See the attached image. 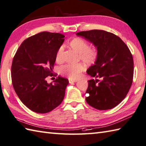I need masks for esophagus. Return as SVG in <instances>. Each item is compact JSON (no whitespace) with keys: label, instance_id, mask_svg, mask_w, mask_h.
Here are the masks:
<instances>
[{"label":"esophagus","instance_id":"obj_1","mask_svg":"<svg viewBox=\"0 0 146 146\" xmlns=\"http://www.w3.org/2000/svg\"><path fill=\"white\" fill-rule=\"evenodd\" d=\"M77 81V80H70V79H69V81L70 84H72V83L76 82Z\"/></svg>","mask_w":146,"mask_h":146}]
</instances>
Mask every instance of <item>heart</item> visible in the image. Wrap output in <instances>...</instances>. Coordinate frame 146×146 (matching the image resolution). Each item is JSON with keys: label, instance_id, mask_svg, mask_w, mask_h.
Wrapping results in <instances>:
<instances>
[{"label": "heart", "instance_id": "b5f03b06", "mask_svg": "<svg viewBox=\"0 0 146 146\" xmlns=\"http://www.w3.org/2000/svg\"><path fill=\"white\" fill-rule=\"evenodd\" d=\"M71 48L79 53L80 59L87 64H93L98 58V52L96 49L90 48L89 43L81 38H74L69 43ZM64 48L61 46L56 53L55 60L58 63L63 61ZM85 66L81 63L76 64H67L60 67V72L62 76H66L70 80H76L81 76L84 70Z\"/></svg>", "mask_w": 146, "mask_h": 146}]
</instances>
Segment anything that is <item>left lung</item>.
I'll use <instances>...</instances> for the list:
<instances>
[{"mask_svg": "<svg viewBox=\"0 0 146 146\" xmlns=\"http://www.w3.org/2000/svg\"><path fill=\"white\" fill-rule=\"evenodd\" d=\"M97 48L98 58L87 70L88 75L101 79L88 81L86 101L100 110L114 108L122 101L131 87L133 60L131 52L120 38L103 30L77 33Z\"/></svg>", "mask_w": 146, "mask_h": 146, "instance_id": "obj_1", "label": "left lung"}]
</instances>
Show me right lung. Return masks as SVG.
<instances>
[{
	"label": "right lung",
	"mask_w": 146,
	"mask_h": 146,
	"mask_svg": "<svg viewBox=\"0 0 146 146\" xmlns=\"http://www.w3.org/2000/svg\"><path fill=\"white\" fill-rule=\"evenodd\" d=\"M65 36L43 31L28 38L15 54L11 67L13 88L26 107L38 113H46L62 102L69 80L58 76L48 84V76H54L55 56Z\"/></svg>",
	"instance_id": "1"
}]
</instances>
